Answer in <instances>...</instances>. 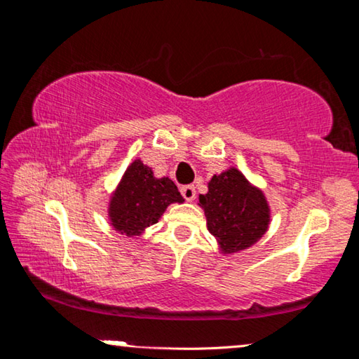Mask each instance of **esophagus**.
<instances>
[{"label": "esophagus", "instance_id": "obj_1", "mask_svg": "<svg viewBox=\"0 0 359 359\" xmlns=\"http://www.w3.org/2000/svg\"><path fill=\"white\" fill-rule=\"evenodd\" d=\"M182 196H184L187 201H193L194 196H196V190H194V185H185L180 188Z\"/></svg>", "mask_w": 359, "mask_h": 359}]
</instances>
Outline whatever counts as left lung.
<instances>
[{"mask_svg": "<svg viewBox=\"0 0 359 359\" xmlns=\"http://www.w3.org/2000/svg\"><path fill=\"white\" fill-rule=\"evenodd\" d=\"M208 187V193L199 194V205L222 253L245 250L263 238L269 228L271 209L259 188L236 168L214 175Z\"/></svg>", "mask_w": 359, "mask_h": 359, "instance_id": "left-lung-1", "label": "left lung"}]
</instances>
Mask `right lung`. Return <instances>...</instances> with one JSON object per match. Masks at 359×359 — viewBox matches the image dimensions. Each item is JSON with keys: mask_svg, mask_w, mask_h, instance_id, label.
Here are the masks:
<instances>
[{"mask_svg": "<svg viewBox=\"0 0 359 359\" xmlns=\"http://www.w3.org/2000/svg\"><path fill=\"white\" fill-rule=\"evenodd\" d=\"M172 203H184L174 182L169 177H154L149 166L141 160H135L126 168L111 196L109 220L120 234L135 238L160 220Z\"/></svg>", "mask_w": 359, "mask_h": 359, "instance_id": "right-lung-1", "label": "right lung"}]
</instances>
